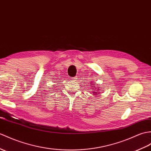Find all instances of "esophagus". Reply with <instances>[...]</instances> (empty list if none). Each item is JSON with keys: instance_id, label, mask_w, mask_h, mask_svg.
<instances>
[{"instance_id": "34e87169", "label": "esophagus", "mask_w": 151, "mask_h": 151, "mask_svg": "<svg viewBox=\"0 0 151 151\" xmlns=\"http://www.w3.org/2000/svg\"><path fill=\"white\" fill-rule=\"evenodd\" d=\"M72 80H73V81H76V80H78L77 79H78V76H74V77H72L71 78Z\"/></svg>"}]
</instances>
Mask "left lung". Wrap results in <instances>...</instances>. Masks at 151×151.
<instances>
[{
	"label": "left lung",
	"instance_id": "8db88e82",
	"mask_svg": "<svg viewBox=\"0 0 151 151\" xmlns=\"http://www.w3.org/2000/svg\"><path fill=\"white\" fill-rule=\"evenodd\" d=\"M91 84H92V83H91ZM99 87H98V88H99ZM93 93H95L96 95H99V94H97L98 92H94H94H93Z\"/></svg>",
	"mask_w": 151,
	"mask_h": 151
}]
</instances>
